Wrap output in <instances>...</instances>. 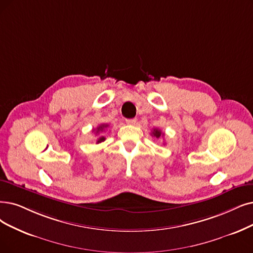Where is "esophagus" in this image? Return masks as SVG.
<instances>
[{"label":"esophagus","mask_w":253,"mask_h":253,"mask_svg":"<svg viewBox=\"0 0 253 253\" xmlns=\"http://www.w3.org/2000/svg\"><path fill=\"white\" fill-rule=\"evenodd\" d=\"M137 123V118H132V119H126V124L127 125H135Z\"/></svg>","instance_id":"34e87169"}]
</instances>
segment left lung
<instances>
[{
    "label": "left lung",
    "mask_w": 253,
    "mask_h": 253,
    "mask_svg": "<svg viewBox=\"0 0 253 253\" xmlns=\"http://www.w3.org/2000/svg\"><path fill=\"white\" fill-rule=\"evenodd\" d=\"M151 136H154V137H156V138H161V137H163L164 136V134L161 132V129H159V128H154L153 129V132H151Z\"/></svg>",
    "instance_id": "obj_1"
}]
</instances>
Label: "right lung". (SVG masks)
<instances>
[{"label":"right lung","mask_w":253,"mask_h":253,"mask_svg":"<svg viewBox=\"0 0 253 253\" xmlns=\"http://www.w3.org/2000/svg\"><path fill=\"white\" fill-rule=\"evenodd\" d=\"M109 126V125H107V124H103V125H100V126H98L97 127H96V129H93L94 132H95V135H97L98 133H102L103 130H105L107 127ZM106 140V138L104 137V136H100V137H98L97 138V140H96V143H100V142H104V141Z\"/></svg>","instance_id":"right-lung-1"}]
</instances>
